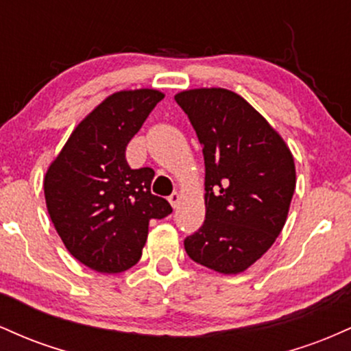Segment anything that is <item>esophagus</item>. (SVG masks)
<instances>
[{
    "instance_id": "esophagus-1",
    "label": "esophagus",
    "mask_w": 351,
    "mask_h": 351,
    "mask_svg": "<svg viewBox=\"0 0 351 351\" xmlns=\"http://www.w3.org/2000/svg\"><path fill=\"white\" fill-rule=\"evenodd\" d=\"M168 201H170V204L173 208H178V204H180V201H181V195L178 191H175L173 193V195H170L168 196Z\"/></svg>"
}]
</instances>
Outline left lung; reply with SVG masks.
<instances>
[{
	"mask_svg": "<svg viewBox=\"0 0 351 351\" xmlns=\"http://www.w3.org/2000/svg\"><path fill=\"white\" fill-rule=\"evenodd\" d=\"M204 155L206 219L184 239L195 263L239 274L276 243L295 189V163L279 132L236 92L189 88L175 95Z\"/></svg>",
	"mask_w": 351,
	"mask_h": 351,
	"instance_id": "obj_1",
	"label": "left lung"
}]
</instances>
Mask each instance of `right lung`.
<instances>
[{"instance_id": "obj_1", "label": "right lung", "mask_w": 351, "mask_h": 351, "mask_svg": "<svg viewBox=\"0 0 351 351\" xmlns=\"http://www.w3.org/2000/svg\"><path fill=\"white\" fill-rule=\"evenodd\" d=\"M163 97L156 88L108 95L74 128L44 176L56 231L92 271L117 274L135 265L150 219L173 211L167 199L152 195L155 171L132 170L125 160L128 142Z\"/></svg>"}]
</instances>
